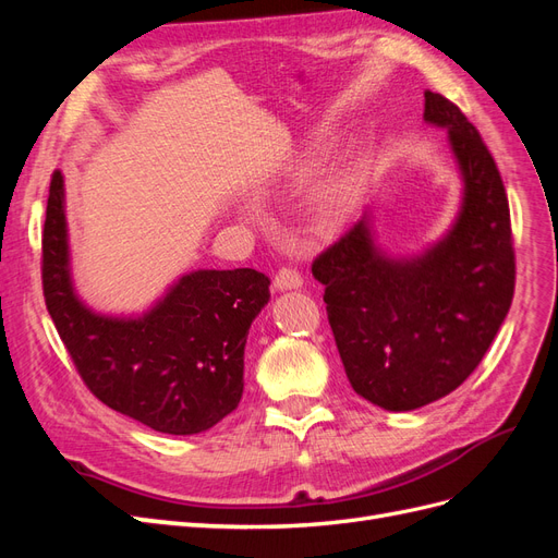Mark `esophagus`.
<instances>
[{
  "label": "esophagus",
  "mask_w": 558,
  "mask_h": 558,
  "mask_svg": "<svg viewBox=\"0 0 558 558\" xmlns=\"http://www.w3.org/2000/svg\"><path fill=\"white\" fill-rule=\"evenodd\" d=\"M275 286L279 291H291V289H300L302 286V277L298 269L293 267H281L279 272L275 275Z\"/></svg>",
  "instance_id": "esophagus-1"
}]
</instances>
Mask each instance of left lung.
Here are the masks:
<instances>
[{"instance_id":"left-lung-1","label":"left lung","mask_w":558,"mask_h":558,"mask_svg":"<svg viewBox=\"0 0 558 558\" xmlns=\"http://www.w3.org/2000/svg\"><path fill=\"white\" fill-rule=\"evenodd\" d=\"M424 97V118L447 128L463 174V207L447 238L424 256L391 260L363 218L312 263L353 391L391 412L424 408L470 377L510 312L517 275L494 156L445 95Z\"/></svg>"}]
</instances>
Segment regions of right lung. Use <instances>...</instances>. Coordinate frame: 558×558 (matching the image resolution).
<instances>
[{"label":"right lung","mask_w":558,"mask_h":558,"mask_svg":"<svg viewBox=\"0 0 558 558\" xmlns=\"http://www.w3.org/2000/svg\"><path fill=\"white\" fill-rule=\"evenodd\" d=\"M41 283L76 373L107 408L158 433L193 435L240 404L246 335L269 300L258 269H197L140 318L99 316L72 289L62 174L53 172Z\"/></svg>","instance_id":"right-lung-1"}]
</instances>
